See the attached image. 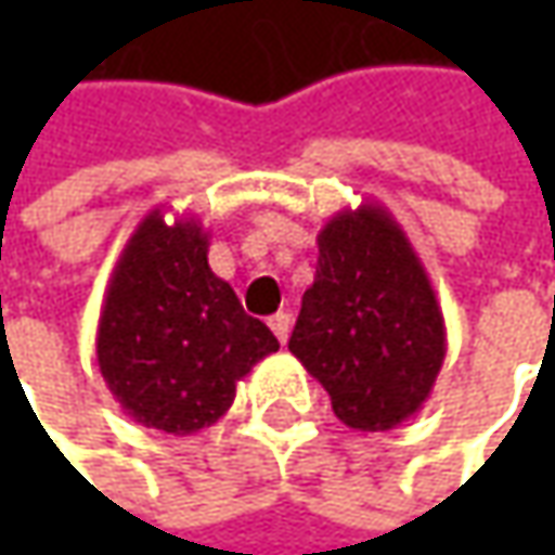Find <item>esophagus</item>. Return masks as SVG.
<instances>
[{
	"instance_id": "1",
	"label": "esophagus",
	"mask_w": 555,
	"mask_h": 555,
	"mask_svg": "<svg viewBox=\"0 0 555 555\" xmlns=\"http://www.w3.org/2000/svg\"><path fill=\"white\" fill-rule=\"evenodd\" d=\"M268 324H271V331H274V336H278L281 343H287L289 327H293V318H289L287 311H278V314H274V318H271Z\"/></svg>"
}]
</instances>
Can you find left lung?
Listing matches in <instances>:
<instances>
[{
  "instance_id": "obj_1",
  "label": "left lung",
  "mask_w": 555,
  "mask_h": 555,
  "mask_svg": "<svg viewBox=\"0 0 555 555\" xmlns=\"http://www.w3.org/2000/svg\"><path fill=\"white\" fill-rule=\"evenodd\" d=\"M289 352L358 433L414 416L436 386L448 336L433 281L404 228L379 203L343 209L318 234V271Z\"/></svg>"
}]
</instances>
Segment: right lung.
<instances>
[{
  "mask_svg": "<svg viewBox=\"0 0 555 555\" xmlns=\"http://www.w3.org/2000/svg\"><path fill=\"white\" fill-rule=\"evenodd\" d=\"M201 219L151 209L119 253L98 318V367L122 414L194 436L234 404L237 383L281 349L209 268Z\"/></svg>",
  "mask_w": 555,
  "mask_h": 555,
  "instance_id": "add662e5",
  "label": "right lung"
}]
</instances>
